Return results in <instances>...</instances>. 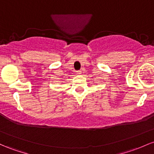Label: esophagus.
Returning a JSON list of instances; mask_svg holds the SVG:
<instances>
[{"label":"esophagus","instance_id":"1","mask_svg":"<svg viewBox=\"0 0 154 154\" xmlns=\"http://www.w3.org/2000/svg\"><path fill=\"white\" fill-rule=\"evenodd\" d=\"M76 73H77V74H80L81 73H82V72H81V71H77V72H76Z\"/></svg>","mask_w":154,"mask_h":154}]
</instances>
